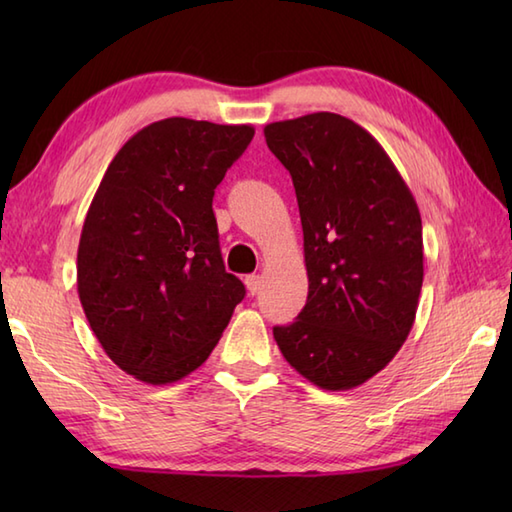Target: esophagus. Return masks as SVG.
Segmentation results:
<instances>
[{
  "mask_svg": "<svg viewBox=\"0 0 512 512\" xmlns=\"http://www.w3.org/2000/svg\"><path fill=\"white\" fill-rule=\"evenodd\" d=\"M244 281H246V290L250 292V295H257V292L262 290V277L259 275H248Z\"/></svg>",
  "mask_w": 512,
  "mask_h": 512,
  "instance_id": "esophagus-1",
  "label": "esophagus"
}]
</instances>
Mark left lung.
<instances>
[{
  "label": "left lung",
  "instance_id": "obj_1",
  "mask_svg": "<svg viewBox=\"0 0 512 512\" xmlns=\"http://www.w3.org/2000/svg\"><path fill=\"white\" fill-rule=\"evenodd\" d=\"M295 184L308 301L273 328L312 385L345 391L389 365L416 321L422 288L418 204L378 140L350 118L314 112L264 127Z\"/></svg>",
  "mask_w": 512,
  "mask_h": 512
}]
</instances>
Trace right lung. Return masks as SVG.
Masks as SVG:
<instances>
[{"label":"right lung","instance_id":"1","mask_svg":"<svg viewBox=\"0 0 512 512\" xmlns=\"http://www.w3.org/2000/svg\"><path fill=\"white\" fill-rule=\"evenodd\" d=\"M255 129L173 116L140 129L107 167L85 215L76 288L105 354L147 385L198 369L244 284L226 273L215 187Z\"/></svg>","mask_w":512,"mask_h":512}]
</instances>
